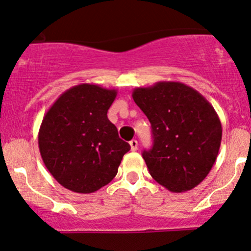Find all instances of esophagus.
<instances>
[{
	"instance_id": "34e87169",
	"label": "esophagus",
	"mask_w": 251,
	"mask_h": 251,
	"mask_svg": "<svg viewBox=\"0 0 251 251\" xmlns=\"http://www.w3.org/2000/svg\"><path fill=\"white\" fill-rule=\"evenodd\" d=\"M129 144H130V148H131L132 151H136V150H137V147H138L137 141H136V140H131L130 142H129Z\"/></svg>"
}]
</instances>
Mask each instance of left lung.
Segmentation results:
<instances>
[{
	"label": "left lung",
	"instance_id": "1",
	"mask_svg": "<svg viewBox=\"0 0 251 251\" xmlns=\"http://www.w3.org/2000/svg\"><path fill=\"white\" fill-rule=\"evenodd\" d=\"M132 99L151 123L152 148L142 154L151 177L172 193L199 185L213 168L222 140L213 105L194 88L174 81L135 88Z\"/></svg>",
	"mask_w": 251,
	"mask_h": 251
}]
</instances>
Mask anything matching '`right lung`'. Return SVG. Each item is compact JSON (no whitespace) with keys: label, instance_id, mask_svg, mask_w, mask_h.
I'll use <instances>...</instances> for the list:
<instances>
[{"label":"right lung","instance_id":"obj_1","mask_svg":"<svg viewBox=\"0 0 251 251\" xmlns=\"http://www.w3.org/2000/svg\"><path fill=\"white\" fill-rule=\"evenodd\" d=\"M116 89L82 83L64 91L44 115L38 148L44 166L62 187L95 193L116 176L129 143L108 120Z\"/></svg>","mask_w":251,"mask_h":251}]
</instances>
